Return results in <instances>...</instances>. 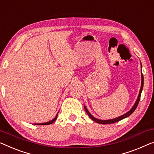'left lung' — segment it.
<instances>
[{
  "mask_svg": "<svg viewBox=\"0 0 154 154\" xmlns=\"http://www.w3.org/2000/svg\"><path fill=\"white\" fill-rule=\"evenodd\" d=\"M141 68H142V64H141ZM141 78H142V82H141V87H140V93H139V95H138V97L137 98V100L136 101V102H135V104L131 109H130V111H128L127 113H126L125 114L122 115V116H121L120 117H118V118H114V119H111V120H99V119H97L95 118H94V117L92 116V115L90 113V112L88 111V109H86V107L84 106V109L85 111H86V113L88 115V116L90 117V118H91L92 120L93 121H95V122L97 123H99V124H102V125H107V124H112V123H115V122H117L120 121L121 120H123V119H125L126 118H127L129 116H131L134 112L135 111V110L136 109V108L137 106V105H138V103H139V101L140 99V96H141V93H142V91H143V85H144V77H143V73L141 74Z\"/></svg>",
  "mask_w": 154,
  "mask_h": 154,
  "instance_id": "obj_1",
  "label": "left lung"
}]
</instances>
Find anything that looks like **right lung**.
<instances>
[{
    "instance_id": "1",
    "label": "right lung",
    "mask_w": 154,
    "mask_h": 154,
    "mask_svg": "<svg viewBox=\"0 0 154 154\" xmlns=\"http://www.w3.org/2000/svg\"><path fill=\"white\" fill-rule=\"evenodd\" d=\"M57 116H58V113L57 114L56 117H55V118L53 119V120H50V121H49V122H45V123H39V124H34V125H50V124L53 123L54 122L55 120H56V119L57 118Z\"/></svg>"
}]
</instances>
